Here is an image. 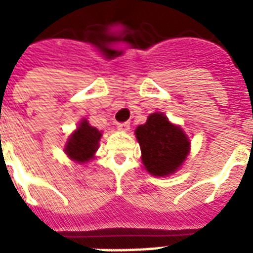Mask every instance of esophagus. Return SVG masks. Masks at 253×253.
Wrapping results in <instances>:
<instances>
[{
    "label": "esophagus",
    "mask_w": 253,
    "mask_h": 253,
    "mask_svg": "<svg viewBox=\"0 0 253 253\" xmlns=\"http://www.w3.org/2000/svg\"><path fill=\"white\" fill-rule=\"evenodd\" d=\"M118 128L122 131H127L130 128V123L128 122H123V123H118Z\"/></svg>",
    "instance_id": "obj_1"
}]
</instances>
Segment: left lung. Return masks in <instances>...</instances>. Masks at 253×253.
<instances>
[{
    "label": "left lung",
    "mask_w": 253,
    "mask_h": 253,
    "mask_svg": "<svg viewBox=\"0 0 253 253\" xmlns=\"http://www.w3.org/2000/svg\"><path fill=\"white\" fill-rule=\"evenodd\" d=\"M135 137L141 146L143 165L154 176L173 173L186 160L190 149L183 130L160 112L149 115L146 123L137 127Z\"/></svg>",
    "instance_id": "obj_1"
}]
</instances>
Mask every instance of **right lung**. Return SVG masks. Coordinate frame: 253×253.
<instances>
[{"label":"right lung","instance_id":"obj_1","mask_svg":"<svg viewBox=\"0 0 253 253\" xmlns=\"http://www.w3.org/2000/svg\"><path fill=\"white\" fill-rule=\"evenodd\" d=\"M100 137L101 132L96 127L90 126L88 121L84 119L80 123L77 131L73 132L70 139L67 141L65 152L70 159L77 163L89 161L97 150Z\"/></svg>","mask_w":253,"mask_h":253}]
</instances>
